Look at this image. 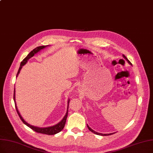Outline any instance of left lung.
<instances>
[{
	"label": "left lung",
	"mask_w": 153,
	"mask_h": 153,
	"mask_svg": "<svg viewBox=\"0 0 153 153\" xmlns=\"http://www.w3.org/2000/svg\"><path fill=\"white\" fill-rule=\"evenodd\" d=\"M123 57L126 59V60L128 61V62L129 64L132 65L131 62L128 60L127 57H126L124 55H123ZM87 126H88V129H89V131H91V132H93V133H94V134H97V135H100V136H109V135H111V134H114V133H115V132H113V133H109V134H102V133H99V132H97L96 131H94L93 129H92L89 127V126L88 124H87Z\"/></svg>",
	"instance_id": "obj_1"
}]
</instances>
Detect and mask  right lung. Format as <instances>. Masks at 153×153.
<instances>
[{"label":"right lung","instance_id":"right-lung-1","mask_svg":"<svg viewBox=\"0 0 153 153\" xmlns=\"http://www.w3.org/2000/svg\"><path fill=\"white\" fill-rule=\"evenodd\" d=\"M48 46H49V45H42V46H39V47H37L36 48H35L34 49H33L29 54L27 56V57H26L25 59H23V61L21 62V65H20V68L19 69V71L17 72V76L16 77H17V76L19 75L20 71H21L22 66L24 65L27 62L28 60L31 58L32 57L34 56L36 54H37V53L38 52H39L41 50L45 48L46 47H48ZM14 102H15V106H16V111H17V114L19 116V117L21 118V119L22 120V121L24 123V124H25L26 126H27L28 127H29L30 129H32L33 131H34L37 132H39V133H41V134H48V135H54V134H56L57 133H58V132H61L63 128H64V126H65V122H66V119H67V117H68V108H69V99L68 100V110H67V112H66V114L64 116V117H63V119H62V120L59 122V123H57V124L54 125V126H49V127H47V128H39V127H36V126H32V125H30L29 123H27V122H26L24 119L22 118V117L21 116V114H20V112H19L18 111V109H17V105H16V91H15V88H14Z\"/></svg>","mask_w":153,"mask_h":153}]
</instances>
